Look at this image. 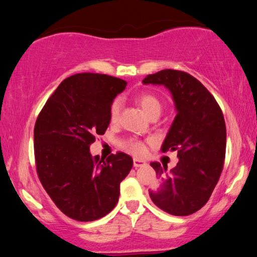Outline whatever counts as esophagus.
<instances>
[{"label": "esophagus", "instance_id": "esophagus-1", "mask_svg": "<svg viewBox=\"0 0 257 257\" xmlns=\"http://www.w3.org/2000/svg\"><path fill=\"white\" fill-rule=\"evenodd\" d=\"M146 162L143 160H138V159H134V167L135 168H139V167H145Z\"/></svg>", "mask_w": 257, "mask_h": 257}]
</instances>
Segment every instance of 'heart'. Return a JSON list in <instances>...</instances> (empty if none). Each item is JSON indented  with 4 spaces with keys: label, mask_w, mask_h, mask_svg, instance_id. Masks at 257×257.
<instances>
[{
    "label": "heart",
    "mask_w": 257,
    "mask_h": 257,
    "mask_svg": "<svg viewBox=\"0 0 257 257\" xmlns=\"http://www.w3.org/2000/svg\"><path fill=\"white\" fill-rule=\"evenodd\" d=\"M137 102L139 103V105L142 106L143 110H144V112L149 116L153 114H160L161 111H162V102H161L155 95L142 94L137 97ZM120 110H121V99L116 98L115 101H113L112 105L110 107V119L111 121H113V122L119 119ZM128 149L136 155H143L145 153L144 144H142V143L139 142H132L128 145Z\"/></svg>",
    "instance_id": "heart-1"
}]
</instances>
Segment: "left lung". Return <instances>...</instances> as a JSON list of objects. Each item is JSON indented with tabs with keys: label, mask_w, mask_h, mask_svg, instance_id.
Segmentation results:
<instances>
[{
	"label": "left lung",
	"mask_w": 257,
	"mask_h": 257,
	"mask_svg": "<svg viewBox=\"0 0 257 257\" xmlns=\"http://www.w3.org/2000/svg\"><path fill=\"white\" fill-rule=\"evenodd\" d=\"M144 85H162L170 90L177 115L161 151H177V165L151 163L160 186L150 190L156 206L169 214L185 216L205 205L223 169L225 130L222 111L208 90L189 73L165 69L149 75Z\"/></svg>",
	"instance_id": "left-lung-1"
}]
</instances>
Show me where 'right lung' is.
I'll use <instances>...</instances> for the list:
<instances>
[{"label":"right lung","instance_id":"obj_1","mask_svg":"<svg viewBox=\"0 0 257 257\" xmlns=\"http://www.w3.org/2000/svg\"><path fill=\"white\" fill-rule=\"evenodd\" d=\"M125 86L120 78L77 73L61 82L35 123L38 178L55 205L73 220L88 222L110 213L120 182L133 168V159L122 152L106 160L89 152L110 124L113 99Z\"/></svg>","mask_w":257,"mask_h":257}]
</instances>
